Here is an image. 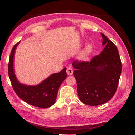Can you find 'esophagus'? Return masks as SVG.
<instances>
[{
  "mask_svg": "<svg viewBox=\"0 0 135 135\" xmlns=\"http://www.w3.org/2000/svg\"><path fill=\"white\" fill-rule=\"evenodd\" d=\"M66 72H67V74L68 75H72L73 74V69L72 67H68L67 68V70H66Z\"/></svg>",
  "mask_w": 135,
  "mask_h": 135,
  "instance_id": "34e87169",
  "label": "esophagus"
}]
</instances>
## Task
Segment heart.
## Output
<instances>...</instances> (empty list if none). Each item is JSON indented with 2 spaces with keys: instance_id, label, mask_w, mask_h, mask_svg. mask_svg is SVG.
Listing matches in <instances>:
<instances>
[{
  "instance_id": "b5f03b06",
  "label": "heart",
  "mask_w": 135,
  "mask_h": 135,
  "mask_svg": "<svg viewBox=\"0 0 135 135\" xmlns=\"http://www.w3.org/2000/svg\"><path fill=\"white\" fill-rule=\"evenodd\" d=\"M92 50V47L90 46V45H88L84 49V50L82 51L81 54V57L82 59H85L86 58L87 56H88V54L90 53V52Z\"/></svg>"
}]
</instances>
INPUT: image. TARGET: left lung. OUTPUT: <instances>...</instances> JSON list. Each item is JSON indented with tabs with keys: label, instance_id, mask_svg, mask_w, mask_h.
Wrapping results in <instances>:
<instances>
[{
	"label": "left lung",
	"instance_id": "obj_1",
	"mask_svg": "<svg viewBox=\"0 0 135 135\" xmlns=\"http://www.w3.org/2000/svg\"><path fill=\"white\" fill-rule=\"evenodd\" d=\"M105 47L90 61L75 60L72 66L79 98L85 104L96 106L107 103L116 92L122 72L119 51L101 33Z\"/></svg>",
	"mask_w": 135,
	"mask_h": 135
}]
</instances>
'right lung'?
I'll return each mask as SVG.
<instances>
[{"label": "right lung", "mask_w": 135, "mask_h": 135, "mask_svg": "<svg viewBox=\"0 0 135 135\" xmlns=\"http://www.w3.org/2000/svg\"><path fill=\"white\" fill-rule=\"evenodd\" d=\"M18 43L12 49L8 63V74L14 91L23 101L35 107L46 108L54 104L59 88L67 77L66 68L61 72L52 74L37 86H27L16 79L13 68L14 53Z\"/></svg>", "instance_id": "1"}]
</instances>
